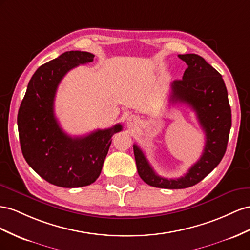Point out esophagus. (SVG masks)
Returning <instances> with one entry per match:
<instances>
[{
    "mask_svg": "<svg viewBox=\"0 0 250 250\" xmlns=\"http://www.w3.org/2000/svg\"><path fill=\"white\" fill-rule=\"evenodd\" d=\"M138 121H139L138 117L135 116V115H131V116L126 118V124L129 126H135L138 124Z\"/></svg>",
    "mask_w": 250,
    "mask_h": 250,
    "instance_id": "1",
    "label": "esophagus"
}]
</instances>
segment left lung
<instances>
[{
	"label": "left lung",
	"instance_id": "8db88e82",
	"mask_svg": "<svg viewBox=\"0 0 250 250\" xmlns=\"http://www.w3.org/2000/svg\"><path fill=\"white\" fill-rule=\"evenodd\" d=\"M187 62L182 80L170 84L172 104H187L195 111L205 133L203 153L183 177L167 179L160 177L149 165L144 152L134 145L138 175L151 187L168 189L187 188L203 180L222 160L231 127V110L224 81L218 71L197 54H179Z\"/></svg>",
	"mask_w": 250,
	"mask_h": 250
}]
</instances>
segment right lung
<instances>
[{"label": "right lung", "instance_id": "obj_1", "mask_svg": "<svg viewBox=\"0 0 250 250\" xmlns=\"http://www.w3.org/2000/svg\"><path fill=\"white\" fill-rule=\"evenodd\" d=\"M84 51H67L42 65L28 83L18 114L21 148L25 160L42 179L56 187L82 188L102 173L111 138L123 130L117 124L87 136L71 137L54 115V98L61 81L71 69L93 62Z\"/></svg>", "mask_w": 250, "mask_h": 250}]
</instances>
